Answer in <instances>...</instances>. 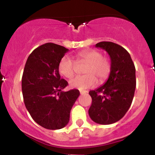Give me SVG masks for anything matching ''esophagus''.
I'll use <instances>...</instances> for the list:
<instances>
[{"mask_svg":"<svg viewBox=\"0 0 155 155\" xmlns=\"http://www.w3.org/2000/svg\"><path fill=\"white\" fill-rule=\"evenodd\" d=\"M80 93H81V95H84V94L88 93V91H87V90H80Z\"/></svg>","mask_w":155,"mask_h":155,"instance_id":"1","label":"esophagus"}]
</instances>
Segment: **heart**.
<instances>
[{"label":"heart","mask_w":155,"mask_h":155,"mask_svg":"<svg viewBox=\"0 0 155 155\" xmlns=\"http://www.w3.org/2000/svg\"><path fill=\"white\" fill-rule=\"evenodd\" d=\"M78 61L87 63L84 70L85 75L78 76L70 81V86L79 90L93 87L97 84V78L100 82L107 79L111 71V64L97 50H84L78 54ZM76 64L68 56H64L58 64V71L65 78H71L75 74Z\"/></svg>","instance_id":"heart-1"}]
</instances>
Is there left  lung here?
Returning a JSON list of instances; mask_svg holds the SVG:
<instances>
[{
  "mask_svg": "<svg viewBox=\"0 0 155 155\" xmlns=\"http://www.w3.org/2000/svg\"><path fill=\"white\" fill-rule=\"evenodd\" d=\"M111 58V72L106 82L89 94L92 105L89 115L97 124H110L117 122L128 111L136 90V68L128 51L110 41L96 44Z\"/></svg>",
  "mask_w": 155,
  "mask_h": 155,
  "instance_id": "8db88e82",
  "label": "left lung"
}]
</instances>
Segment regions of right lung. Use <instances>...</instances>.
Listing matches in <instances>:
<instances>
[{"mask_svg": "<svg viewBox=\"0 0 155 155\" xmlns=\"http://www.w3.org/2000/svg\"><path fill=\"white\" fill-rule=\"evenodd\" d=\"M68 51L58 44H43L32 51L25 65L22 78L25 105L33 120L46 129L65 127L80 95L76 89L63 91L68 84L60 78L58 64Z\"/></svg>", "mask_w": 155, "mask_h": 155, "instance_id": "right-lung-1", "label": "right lung"}]
</instances>
